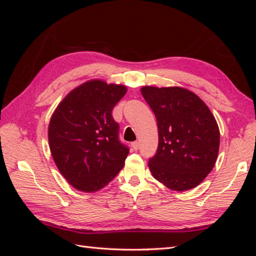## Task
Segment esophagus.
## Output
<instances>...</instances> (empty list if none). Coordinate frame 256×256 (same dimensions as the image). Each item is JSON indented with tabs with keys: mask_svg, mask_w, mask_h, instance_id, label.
<instances>
[{
	"mask_svg": "<svg viewBox=\"0 0 256 256\" xmlns=\"http://www.w3.org/2000/svg\"><path fill=\"white\" fill-rule=\"evenodd\" d=\"M131 146H132V148H134V150H138V141L132 142V143H131Z\"/></svg>",
	"mask_w": 256,
	"mask_h": 256,
	"instance_id": "34e87169",
	"label": "esophagus"
}]
</instances>
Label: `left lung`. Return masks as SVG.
<instances>
[{
    "label": "left lung",
    "mask_w": 256,
    "mask_h": 256,
    "mask_svg": "<svg viewBox=\"0 0 256 256\" xmlns=\"http://www.w3.org/2000/svg\"><path fill=\"white\" fill-rule=\"evenodd\" d=\"M141 92L158 125L157 152L148 161L154 178L174 191L196 188L218 157L214 116L202 99L182 88L143 86Z\"/></svg>",
    "instance_id": "left-lung-1"
}]
</instances>
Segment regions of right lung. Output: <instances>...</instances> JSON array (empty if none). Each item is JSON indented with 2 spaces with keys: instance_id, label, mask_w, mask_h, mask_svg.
Returning a JSON list of instances; mask_svg holds the SVG:
<instances>
[{
  "instance_id": "right-lung-1",
  "label": "right lung",
  "mask_w": 256,
  "mask_h": 256,
  "mask_svg": "<svg viewBox=\"0 0 256 256\" xmlns=\"http://www.w3.org/2000/svg\"><path fill=\"white\" fill-rule=\"evenodd\" d=\"M126 92L125 85L90 80L72 90L53 112L48 129L51 154L76 190L102 189L125 164L129 148L120 141L112 111Z\"/></svg>"
}]
</instances>
